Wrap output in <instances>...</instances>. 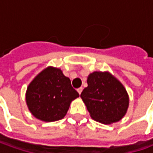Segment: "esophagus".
Returning a JSON list of instances; mask_svg holds the SVG:
<instances>
[{
    "instance_id": "esophagus-1",
    "label": "esophagus",
    "mask_w": 153,
    "mask_h": 153,
    "mask_svg": "<svg viewBox=\"0 0 153 153\" xmlns=\"http://www.w3.org/2000/svg\"><path fill=\"white\" fill-rule=\"evenodd\" d=\"M82 90H83V88L80 87L79 89H77V92L79 93V94H81V92H82Z\"/></svg>"
}]
</instances>
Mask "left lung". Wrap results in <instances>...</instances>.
I'll list each match as a JSON object with an SVG mask.
<instances>
[{"instance_id":"obj_1","label":"left lung","mask_w":153,"mask_h":153,"mask_svg":"<svg viewBox=\"0 0 153 153\" xmlns=\"http://www.w3.org/2000/svg\"><path fill=\"white\" fill-rule=\"evenodd\" d=\"M87 84L81 98L91 118L105 125L122 119L129 107V96L123 85L108 72L90 73Z\"/></svg>"}]
</instances>
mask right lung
<instances>
[{"label":"right lung","instance_id":"add662e5","mask_svg":"<svg viewBox=\"0 0 153 153\" xmlns=\"http://www.w3.org/2000/svg\"><path fill=\"white\" fill-rule=\"evenodd\" d=\"M79 97L61 69L48 67L30 83L26 92L28 109L36 118L46 122L63 119L72 100Z\"/></svg>","mask_w":153,"mask_h":153}]
</instances>
